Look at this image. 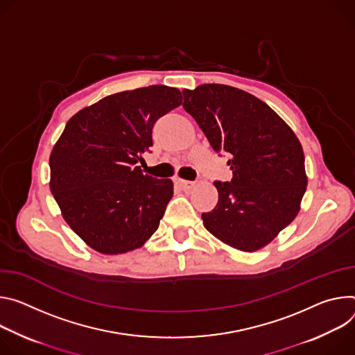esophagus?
Wrapping results in <instances>:
<instances>
[{"instance_id":"obj_1","label":"esophagus","mask_w":355,"mask_h":355,"mask_svg":"<svg viewBox=\"0 0 355 355\" xmlns=\"http://www.w3.org/2000/svg\"><path fill=\"white\" fill-rule=\"evenodd\" d=\"M175 183L182 189V190H187V189H190V187H193V182H189V180H184V179H175Z\"/></svg>"}]
</instances>
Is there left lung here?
Returning <instances> with one entry per match:
<instances>
[{
  "label": "left lung",
  "instance_id": "8db88e82",
  "mask_svg": "<svg viewBox=\"0 0 355 355\" xmlns=\"http://www.w3.org/2000/svg\"><path fill=\"white\" fill-rule=\"evenodd\" d=\"M183 108L216 152H225L231 182H214L218 203L203 224L244 252L266 247L300 211L307 186L303 148L292 128L255 96L225 85L183 90Z\"/></svg>",
  "mask_w": 355,
  "mask_h": 355
}]
</instances>
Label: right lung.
Instances as JSON below:
<instances>
[{
    "mask_svg": "<svg viewBox=\"0 0 355 355\" xmlns=\"http://www.w3.org/2000/svg\"><path fill=\"white\" fill-rule=\"evenodd\" d=\"M180 104V90L155 85L107 96L67 121L51 152L49 186L64 221L94 251H134L159 227L173 182L144 175L138 162L155 123Z\"/></svg>",
    "mask_w": 355,
    "mask_h": 355,
    "instance_id": "right-lung-1",
    "label": "right lung"
}]
</instances>
